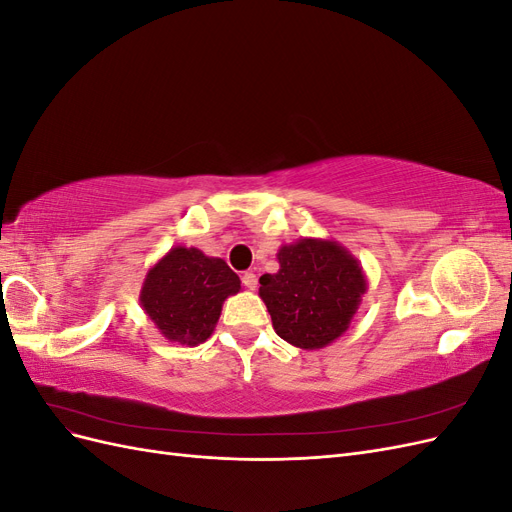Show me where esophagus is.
Instances as JSON below:
<instances>
[{"instance_id": "esophagus-1", "label": "esophagus", "mask_w": 512, "mask_h": 512, "mask_svg": "<svg viewBox=\"0 0 512 512\" xmlns=\"http://www.w3.org/2000/svg\"><path fill=\"white\" fill-rule=\"evenodd\" d=\"M241 280H243V286H245V288H250V290H256V288H258V277H256V273H252V271H245Z\"/></svg>"}]
</instances>
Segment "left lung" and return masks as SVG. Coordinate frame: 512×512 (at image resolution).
<instances>
[{
    "label": "left lung",
    "instance_id": "1",
    "mask_svg": "<svg viewBox=\"0 0 512 512\" xmlns=\"http://www.w3.org/2000/svg\"><path fill=\"white\" fill-rule=\"evenodd\" d=\"M277 273L260 277L275 333L301 350L342 337L367 292V275L342 243L303 237L277 250Z\"/></svg>",
    "mask_w": 512,
    "mask_h": 512
}]
</instances>
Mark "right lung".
Segmentation results:
<instances>
[{
    "label": "right lung",
    "instance_id": "right-lung-1",
    "mask_svg": "<svg viewBox=\"0 0 512 512\" xmlns=\"http://www.w3.org/2000/svg\"><path fill=\"white\" fill-rule=\"evenodd\" d=\"M239 290V275L222 258L175 245L149 267L138 301L162 337L192 348L207 342L224 301Z\"/></svg>",
    "mask_w": 512,
    "mask_h": 512
}]
</instances>
